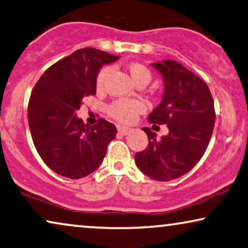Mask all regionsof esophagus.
Returning a JSON list of instances; mask_svg holds the SVG:
<instances>
[{
    "mask_svg": "<svg viewBox=\"0 0 248 248\" xmlns=\"http://www.w3.org/2000/svg\"><path fill=\"white\" fill-rule=\"evenodd\" d=\"M117 131H118V133H121L122 135H127V134H130V133L132 132V128L125 127V126H118L117 127Z\"/></svg>",
    "mask_w": 248,
    "mask_h": 248,
    "instance_id": "1",
    "label": "esophagus"
}]
</instances>
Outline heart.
<instances>
[{"label": "heart", "mask_w": 248, "mask_h": 248, "mask_svg": "<svg viewBox=\"0 0 248 248\" xmlns=\"http://www.w3.org/2000/svg\"><path fill=\"white\" fill-rule=\"evenodd\" d=\"M128 71L136 84L141 82H148L151 80V71L149 68L140 62H133L128 66ZM112 73V68L104 67L98 71L97 77H96V88L98 91L105 87L107 78ZM145 110V105L141 100L138 99H125L118 98L113 100L112 103L107 106V113L110 117L116 120L121 123H131L136 118L140 113Z\"/></svg>", "instance_id": "heart-1"}]
</instances>
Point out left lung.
Returning a JSON list of instances; mask_svg holds the SVG:
<instances>
[{
  "label": "left lung",
  "mask_w": 248,
  "mask_h": 248,
  "mask_svg": "<svg viewBox=\"0 0 248 248\" xmlns=\"http://www.w3.org/2000/svg\"><path fill=\"white\" fill-rule=\"evenodd\" d=\"M152 66L162 75L164 94L149 122L167 124L169 134L157 140L155 133L143 127L149 144L135 154V162L150 178L169 181L189 172L202 159L213 134L216 113L213 96L202 78L174 60Z\"/></svg>",
  "instance_id": "obj_1"
}]
</instances>
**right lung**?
Masks as SVG:
<instances>
[{"instance_id": "right-lung-1", "label": "right lung", "mask_w": 248, "mask_h": 248, "mask_svg": "<svg viewBox=\"0 0 248 248\" xmlns=\"http://www.w3.org/2000/svg\"><path fill=\"white\" fill-rule=\"evenodd\" d=\"M118 59L102 50L79 49L45 71L31 93L28 122L39 155L52 171L70 179L97 169L116 127L104 118L88 126L75 112L82 98L96 94V77L103 64Z\"/></svg>"}]
</instances>
